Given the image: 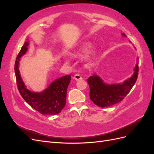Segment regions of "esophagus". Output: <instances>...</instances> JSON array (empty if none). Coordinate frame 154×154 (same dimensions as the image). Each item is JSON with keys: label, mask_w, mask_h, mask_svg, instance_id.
<instances>
[{"label": "esophagus", "mask_w": 154, "mask_h": 154, "mask_svg": "<svg viewBox=\"0 0 154 154\" xmlns=\"http://www.w3.org/2000/svg\"><path fill=\"white\" fill-rule=\"evenodd\" d=\"M73 79H74V80H75L77 81V80H81V79H82V78L81 75H80V74H75V75L74 76Z\"/></svg>", "instance_id": "34e87169"}]
</instances>
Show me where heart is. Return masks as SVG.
I'll return each mask as SVG.
<instances>
[{"instance_id":"1","label":"heart","mask_w":154,"mask_h":154,"mask_svg":"<svg viewBox=\"0 0 154 154\" xmlns=\"http://www.w3.org/2000/svg\"><path fill=\"white\" fill-rule=\"evenodd\" d=\"M91 44L90 43H87V44H83L82 46H81L80 48L78 49L76 51H74V53L72 54V56L73 57H80V56H82L83 54H84L86 52H87V51L91 48ZM97 53H98V49H97V48H93L90 52L89 55L88 56L87 60L89 62L93 61V60L96 58V56L97 54Z\"/></svg>"}]
</instances>
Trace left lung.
I'll return each instance as SVG.
<instances>
[{
  "label": "left lung",
  "mask_w": 154,
  "mask_h": 154,
  "mask_svg": "<svg viewBox=\"0 0 154 154\" xmlns=\"http://www.w3.org/2000/svg\"><path fill=\"white\" fill-rule=\"evenodd\" d=\"M126 37L125 33L122 34ZM134 73L131 77L125 80L123 83L118 84H107L99 76L94 74L90 76L87 82L90 87V98L95 105L98 106H110L122 101L132 89L136 83L138 75V58Z\"/></svg>",
  "instance_id": "left-lung-1"
}]
</instances>
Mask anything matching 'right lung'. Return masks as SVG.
I'll return each instance as SVG.
<instances>
[{
  "instance_id": "obj_1",
  "label": "right lung",
  "mask_w": 154,
  "mask_h": 154,
  "mask_svg": "<svg viewBox=\"0 0 154 154\" xmlns=\"http://www.w3.org/2000/svg\"><path fill=\"white\" fill-rule=\"evenodd\" d=\"M28 45L29 42H26L17 56L15 63L18 89L27 103L40 114L43 115L58 114L66 105L67 90L71 76L66 75L56 79L47 88L40 92L27 89L21 78L18 67L20 58L27 52Z\"/></svg>"
}]
</instances>
